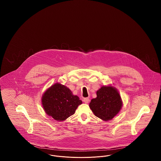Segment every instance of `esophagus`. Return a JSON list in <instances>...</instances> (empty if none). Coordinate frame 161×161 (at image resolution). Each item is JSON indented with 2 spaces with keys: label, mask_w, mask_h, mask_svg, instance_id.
<instances>
[{
  "label": "esophagus",
  "mask_w": 161,
  "mask_h": 161,
  "mask_svg": "<svg viewBox=\"0 0 161 161\" xmlns=\"http://www.w3.org/2000/svg\"><path fill=\"white\" fill-rule=\"evenodd\" d=\"M89 101H90V100H89V98H85L83 99V102L85 103L86 104H87V103H89Z\"/></svg>",
  "instance_id": "obj_1"
}]
</instances>
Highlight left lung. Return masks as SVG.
Here are the masks:
<instances>
[{"label":"left lung","mask_w":161,"mask_h":161,"mask_svg":"<svg viewBox=\"0 0 161 161\" xmlns=\"http://www.w3.org/2000/svg\"><path fill=\"white\" fill-rule=\"evenodd\" d=\"M97 96L91 100L89 107L94 115L103 121L112 119L123 106L121 96L113 86H102L97 91Z\"/></svg>","instance_id":"8db88e82"}]
</instances>
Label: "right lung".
<instances>
[{
    "mask_svg": "<svg viewBox=\"0 0 161 161\" xmlns=\"http://www.w3.org/2000/svg\"><path fill=\"white\" fill-rule=\"evenodd\" d=\"M42 103L47 115L56 121H62L74 114L82 101L74 95L68 87L57 83L43 93Z\"/></svg>",
    "mask_w": 161,
    "mask_h": 161,
    "instance_id": "add662e5",
    "label": "right lung"
}]
</instances>
